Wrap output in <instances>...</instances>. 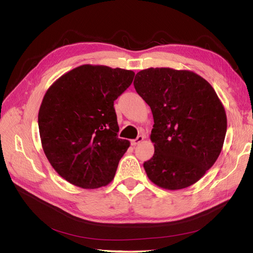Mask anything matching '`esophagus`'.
<instances>
[{"label": "esophagus", "instance_id": "34e87169", "mask_svg": "<svg viewBox=\"0 0 253 253\" xmlns=\"http://www.w3.org/2000/svg\"><path fill=\"white\" fill-rule=\"evenodd\" d=\"M143 139H144L143 136H138L136 139H133V140H131V146L136 147L137 144H139V143L143 141Z\"/></svg>", "mask_w": 253, "mask_h": 253}]
</instances>
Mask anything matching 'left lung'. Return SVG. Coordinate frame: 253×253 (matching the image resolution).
Here are the masks:
<instances>
[{"label":"left lung","instance_id":"1","mask_svg":"<svg viewBox=\"0 0 253 253\" xmlns=\"http://www.w3.org/2000/svg\"><path fill=\"white\" fill-rule=\"evenodd\" d=\"M133 85L154 120V154L143 163L149 179L169 190L196 184L216 162L226 135L215 90L196 73L169 67L140 71Z\"/></svg>","mask_w":253,"mask_h":253}]
</instances>
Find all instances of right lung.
Instances as JSON below:
<instances>
[{
  "label": "right lung",
  "instance_id": "obj_1",
  "mask_svg": "<svg viewBox=\"0 0 253 253\" xmlns=\"http://www.w3.org/2000/svg\"><path fill=\"white\" fill-rule=\"evenodd\" d=\"M135 73L104 65L78 66L53 83L38 124L42 149L64 179L84 189L109 185L130 142L120 130L114 101Z\"/></svg>",
  "mask_w": 253,
  "mask_h": 253
}]
</instances>
